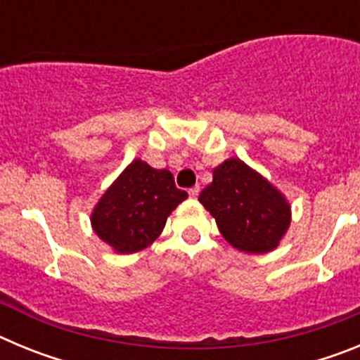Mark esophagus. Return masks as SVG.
Returning <instances> with one entry per match:
<instances>
[{
	"mask_svg": "<svg viewBox=\"0 0 360 360\" xmlns=\"http://www.w3.org/2000/svg\"><path fill=\"white\" fill-rule=\"evenodd\" d=\"M187 193H189V196L191 198H196V196L200 195V186H195V187H191L189 191H187Z\"/></svg>",
	"mask_w": 360,
	"mask_h": 360,
	"instance_id": "obj_1",
	"label": "esophagus"
}]
</instances>
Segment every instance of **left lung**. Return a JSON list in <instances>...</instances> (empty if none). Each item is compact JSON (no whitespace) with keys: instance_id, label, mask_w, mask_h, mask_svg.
Instances as JSON below:
<instances>
[{"instance_id":"left-lung-1","label":"left lung","mask_w":360,"mask_h":360,"mask_svg":"<svg viewBox=\"0 0 360 360\" xmlns=\"http://www.w3.org/2000/svg\"><path fill=\"white\" fill-rule=\"evenodd\" d=\"M198 200L216 218L221 236L241 252L276 249L290 225L287 200L238 158L225 160L212 171V184Z\"/></svg>"}]
</instances>
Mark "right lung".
<instances>
[{"label": "right lung", "instance_id": "1", "mask_svg": "<svg viewBox=\"0 0 360 360\" xmlns=\"http://www.w3.org/2000/svg\"><path fill=\"white\" fill-rule=\"evenodd\" d=\"M186 198L187 193L174 186L169 171L135 160L104 193L91 225L117 252L131 254L157 240L167 216Z\"/></svg>", "mask_w": 360, "mask_h": 360}]
</instances>
